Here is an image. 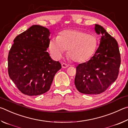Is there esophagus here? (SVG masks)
<instances>
[{
	"label": "esophagus",
	"mask_w": 128,
	"mask_h": 128,
	"mask_svg": "<svg viewBox=\"0 0 128 128\" xmlns=\"http://www.w3.org/2000/svg\"><path fill=\"white\" fill-rule=\"evenodd\" d=\"M62 68H66L68 66V65L66 64V63H64V62H62Z\"/></svg>",
	"instance_id": "34e87169"
}]
</instances>
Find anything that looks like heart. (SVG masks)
<instances>
[{
  "mask_svg": "<svg viewBox=\"0 0 128 128\" xmlns=\"http://www.w3.org/2000/svg\"><path fill=\"white\" fill-rule=\"evenodd\" d=\"M99 40L94 34L79 30H66L58 38H51L49 50L55 59L61 58L68 50V55L76 62H84L94 55L98 48Z\"/></svg>",
  "mask_w": 128,
  "mask_h": 128,
  "instance_id": "obj_1",
  "label": "heart"
}]
</instances>
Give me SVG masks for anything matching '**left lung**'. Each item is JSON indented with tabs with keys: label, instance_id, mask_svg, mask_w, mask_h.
Segmentation results:
<instances>
[{
	"label": "left lung",
	"instance_id": "8db88e82",
	"mask_svg": "<svg viewBox=\"0 0 128 128\" xmlns=\"http://www.w3.org/2000/svg\"><path fill=\"white\" fill-rule=\"evenodd\" d=\"M95 30L102 34L99 47L90 60L76 67L74 84L80 92L99 94L116 81L121 64L118 43L102 26L95 24Z\"/></svg>",
	"mask_w": 128,
	"mask_h": 128
}]
</instances>
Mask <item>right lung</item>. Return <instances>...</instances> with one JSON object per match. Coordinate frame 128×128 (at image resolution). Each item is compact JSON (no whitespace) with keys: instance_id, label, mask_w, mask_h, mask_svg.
I'll use <instances>...</instances> for the list:
<instances>
[{"instance_id":"add662e5","label":"right lung","mask_w":128,"mask_h":128,"mask_svg":"<svg viewBox=\"0 0 128 128\" xmlns=\"http://www.w3.org/2000/svg\"><path fill=\"white\" fill-rule=\"evenodd\" d=\"M50 31L40 25H33L14 40L8 56L10 78L24 94L36 96L46 92L54 77L62 68L46 51Z\"/></svg>"}]
</instances>
